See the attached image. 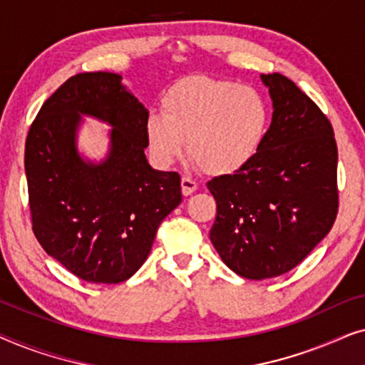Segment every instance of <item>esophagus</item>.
<instances>
[{
	"label": "esophagus",
	"mask_w": 365,
	"mask_h": 365,
	"mask_svg": "<svg viewBox=\"0 0 365 365\" xmlns=\"http://www.w3.org/2000/svg\"><path fill=\"white\" fill-rule=\"evenodd\" d=\"M181 189H182L184 196H191V194L197 189V182L194 181V179H191V178L184 176L181 179Z\"/></svg>",
	"instance_id": "obj_1"
}]
</instances>
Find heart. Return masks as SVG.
<instances>
[{
  "label": "heart",
  "instance_id": "obj_1",
  "mask_svg": "<svg viewBox=\"0 0 365 365\" xmlns=\"http://www.w3.org/2000/svg\"><path fill=\"white\" fill-rule=\"evenodd\" d=\"M161 113L144 124L148 148L159 166L186 151L209 174L241 171L257 156L271 128V108L257 89L227 79L186 78L161 99Z\"/></svg>",
  "mask_w": 365,
  "mask_h": 365
}]
</instances>
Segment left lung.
Instances as JSON below:
<instances>
[{
  "mask_svg": "<svg viewBox=\"0 0 365 365\" xmlns=\"http://www.w3.org/2000/svg\"><path fill=\"white\" fill-rule=\"evenodd\" d=\"M272 99L266 143L246 168L214 178L209 237L224 264L261 281L286 274L327 236L339 209L337 144L326 114L291 79L261 74Z\"/></svg>",
  "mask_w": 365,
  "mask_h": 365,
  "instance_id": "obj_1",
  "label": "left lung"
}]
</instances>
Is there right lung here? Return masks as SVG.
Here are the masks:
<instances>
[{"mask_svg":"<svg viewBox=\"0 0 365 365\" xmlns=\"http://www.w3.org/2000/svg\"><path fill=\"white\" fill-rule=\"evenodd\" d=\"M116 73H81L49 96L24 148L33 232L49 256L88 282L118 284L151 252L163 219L182 201L178 173L149 166L148 109ZM108 122L110 153L81 158V114Z\"/></svg>","mask_w":365,"mask_h":365,"instance_id":"obj_1","label":"right lung"}]
</instances>
